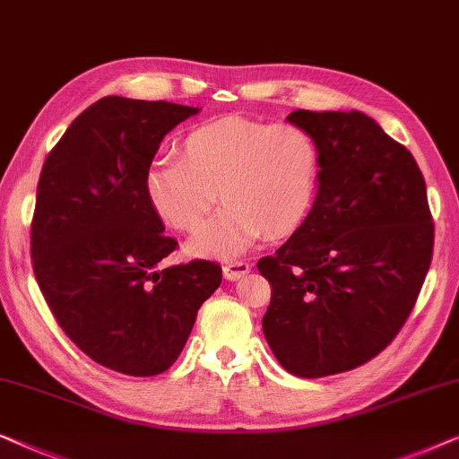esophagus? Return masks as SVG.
<instances>
[{"label": "esophagus", "instance_id": "1", "mask_svg": "<svg viewBox=\"0 0 459 459\" xmlns=\"http://www.w3.org/2000/svg\"><path fill=\"white\" fill-rule=\"evenodd\" d=\"M249 271H252V264H249V262H243V260L226 262V264L222 266L224 279H229V281H237V279H241L243 274H247Z\"/></svg>", "mask_w": 459, "mask_h": 459}]
</instances>
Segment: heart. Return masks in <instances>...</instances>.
Segmentation results:
<instances>
[{
	"mask_svg": "<svg viewBox=\"0 0 459 459\" xmlns=\"http://www.w3.org/2000/svg\"><path fill=\"white\" fill-rule=\"evenodd\" d=\"M182 159L159 157L144 172L146 199L159 218L182 233L205 222L218 199L224 207L186 243L199 258H235L266 235H291L308 216L319 182V146L296 124L222 117L188 130Z\"/></svg>",
	"mask_w": 459,
	"mask_h": 459,
	"instance_id": "b5f03b06",
	"label": "heart"
}]
</instances>
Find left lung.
Listing matches in <instances>:
<instances>
[{"instance_id": "1", "label": "left lung", "mask_w": 459, "mask_h": 459, "mask_svg": "<svg viewBox=\"0 0 459 459\" xmlns=\"http://www.w3.org/2000/svg\"><path fill=\"white\" fill-rule=\"evenodd\" d=\"M319 182L308 216L258 260L273 296L262 319L277 361L298 377L368 363L411 313L432 260L426 182L405 146L365 113L304 111Z\"/></svg>"}]
</instances>
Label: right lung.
Listing matches in <instances>:
<instances>
[{
    "mask_svg": "<svg viewBox=\"0 0 459 459\" xmlns=\"http://www.w3.org/2000/svg\"><path fill=\"white\" fill-rule=\"evenodd\" d=\"M199 111L105 96L66 127L41 168L30 224L39 290L65 333L119 374L172 368L222 281L207 260L159 268L176 239L144 193L161 140Z\"/></svg>",
    "mask_w": 459,
    "mask_h": 459,
    "instance_id": "1",
    "label": "right lung"
}]
</instances>
